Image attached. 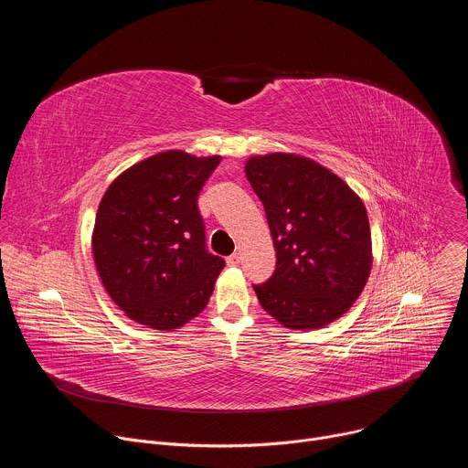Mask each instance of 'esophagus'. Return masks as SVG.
<instances>
[{
    "label": "esophagus",
    "instance_id": "1",
    "mask_svg": "<svg viewBox=\"0 0 468 468\" xmlns=\"http://www.w3.org/2000/svg\"><path fill=\"white\" fill-rule=\"evenodd\" d=\"M228 264H229V266H239V264H240V255H239V253L229 255V257H228Z\"/></svg>",
    "mask_w": 468,
    "mask_h": 468
}]
</instances>
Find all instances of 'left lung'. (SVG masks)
Listing matches in <instances>:
<instances>
[{
	"label": "left lung",
	"mask_w": 468,
	"mask_h": 468,
	"mask_svg": "<svg viewBox=\"0 0 468 468\" xmlns=\"http://www.w3.org/2000/svg\"><path fill=\"white\" fill-rule=\"evenodd\" d=\"M244 172L276 248L272 278L253 285L259 303L291 329H318L341 318L372 269L363 199L337 174L296 154L253 155Z\"/></svg>",
	"instance_id": "1"
}]
</instances>
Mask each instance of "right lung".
<instances>
[{"instance_id":"add662e5","label":"right lung","mask_w":468,"mask_h":468,"mask_svg":"<svg viewBox=\"0 0 468 468\" xmlns=\"http://www.w3.org/2000/svg\"><path fill=\"white\" fill-rule=\"evenodd\" d=\"M220 161L161 152L105 190L92 255L107 294L131 320L174 331L206 309L226 262L206 250L197 194Z\"/></svg>"}]
</instances>
